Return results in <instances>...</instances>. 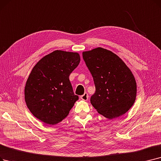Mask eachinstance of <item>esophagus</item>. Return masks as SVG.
<instances>
[{
	"label": "esophagus",
	"instance_id": "esophagus-1",
	"mask_svg": "<svg viewBox=\"0 0 161 161\" xmlns=\"http://www.w3.org/2000/svg\"><path fill=\"white\" fill-rule=\"evenodd\" d=\"M80 98L83 101H87L88 99V98H89V95H88V94L87 93H85L84 94H83V95H81L80 97Z\"/></svg>",
	"mask_w": 161,
	"mask_h": 161
}]
</instances>
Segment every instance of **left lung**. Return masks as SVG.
Returning a JSON list of instances; mask_svg holds the SVG:
<instances>
[{"instance_id": "left-lung-1", "label": "left lung", "mask_w": 161, "mask_h": 161, "mask_svg": "<svg viewBox=\"0 0 161 161\" xmlns=\"http://www.w3.org/2000/svg\"><path fill=\"white\" fill-rule=\"evenodd\" d=\"M82 55L95 86L90 99L93 107L108 119L124 114L134 104L137 93L130 68L116 54L101 47Z\"/></svg>"}]
</instances>
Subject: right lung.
I'll list each match as a JSON object with an SVG mask.
<instances>
[{"label": "right lung", "mask_w": 161, "mask_h": 161, "mask_svg": "<svg viewBox=\"0 0 161 161\" xmlns=\"http://www.w3.org/2000/svg\"><path fill=\"white\" fill-rule=\"evenodd\" d=\"M78 53L57 50L42 58L32 69L25 87V101L33 115L47 124L59 123L79 99L69 76L78 66Z\"/></svg>", "instance_id": "add662e5"}]
</instances>
